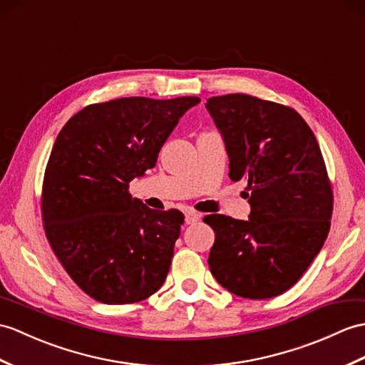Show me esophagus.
Segmentation results:
<instances>
[{"label":"esophagus","mask_w":365,"mask_h":365,"mask_svg":"<svg viewBox=\"0 0 365 365\" xmlns=\"http://www.w3.org/2000/svg\"><path fill=\"white\" fill-rule=\"evenodd\" d=\"M200 221V213H196V211H186L185 215V222L191 225V224H196Z\"/></svg>","instance_id":"esophagus-1"}]
</instances>
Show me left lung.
Segmentation results:
<instances>
[{
	"instance_id": "obj_1",
	"label": "left lung",
	"mask_w": 365,
	"mask_h": 365,
	"mask_svg": "<svg viewBox=\"0 0 365 365\" xmlns=\"http://www.w3.org/2000/svg\"><path fill=\"white\" fill-rule=\"evenodd\" d=\"M224 140L228 177L245 182L249 221L210 215L216 240L208 264L217 283L262 300L297 283L324 245L333 192L314 133L282 104L249 95L207 99Z\"/></svg>"
}]
</instances>
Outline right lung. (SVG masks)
Listing matches in <instances>:
<instances>
[{"instance_id": "add662e5", "label": "right lung", "mask_w": 365, "mask_h": 365, "mask_svg": "<svg viewBox=\"0 0 365 365\" xmlns=\"http://www.w3.org/2000/svg\"><path fill=\"white\" fill-rule=\"evenodd\" d=\"M197 96L93 104L58 132L45 173L46 236L76 284L107 304L148 299L165 283L183 213L150 210L127 190Z\"/></svg>"}]
</instances>
